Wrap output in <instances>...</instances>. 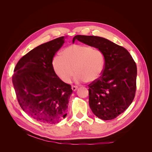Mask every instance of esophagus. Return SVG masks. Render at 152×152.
Returning <instances> with one entry per match:
<instances>
[{"instance_id": "34e87169", "label": "esophagus", "mask_w": 152, "mask_h": 152, "mask_svg": "<svg viewBox=\"0 0 152 152\" xmlns=\"http://www.w3.org/2000/svg\"><path fill=\"white\" fill-rule=\"evenodd\" d=\"M77 88H78V87L76 86H72V90H73V91H76V90L77 89Z\"/></svg>"}]
</instances>
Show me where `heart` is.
Segmentation results:
<instances>
[{"mask_svg":"<svg viewBox=\"0 0 152 152\" xmlns=\"http://www.w3.org/2000/svg\"><path fill=\"white\" fill-rule=\"evenodd\" d=\"M104 55L102 50L89 45L73 44L64 49L53 59L56 75L68 83L75 73L77 82H93L102 75L104 66ZM75 70H74V69Z\"/></svg>","mask_w":152,"mask_h":152,"instance_id":"1","label":"heart"}]
</instances>
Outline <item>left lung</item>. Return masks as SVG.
<instances>
[{
    "mask_svg": "<svg viewBox=\"0 0 152 152\" xmlns=\"http://www.w3.org/2000/svg\"><path fill=\"white\" fill-rule=\"evenodd\" d=\"M99 49L104 55L102 75L89 84V103L92 112L104 121L115 118L129 107L136 90V64L128 50L98 36L78 35L72 42Z\"/></svg>",
    "mask_w": 152,
    "mask_h": 152,
    "instance_id": "obj_1",
    "label": "left lung"
}]
</instances>
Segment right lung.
Instances as JSON below:
<instances>
[{
  "label": "right lung",
  "instance_id": "add662e5",
  "mask_svg": "<svg viewBox=\"0 0 152 152\" xmlns=\"http://www.w3.org/2000/svg\"><path fill=\"white\" fill-rule=\"evenodd\" d=\"M65 37L36 47L23 56L14 70L12 84L23 111L37 121L55 124L66 116L71 86L53 68V58L65 43Z\"/></svg>",
  "mask_w": 152,
  "mask_h": 152
}]
</instances>
